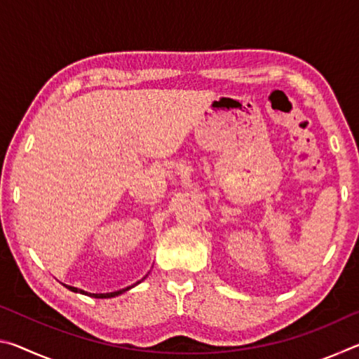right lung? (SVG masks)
I'll list each match as a JSON object with an SVG mask.
<instances>
[{"instance_id": "obj_1", "label": "right lung", "mask_w": 359, "mask_h": 359, "mask_svg": "<svg viewBox=\"0 0 359 359\" xmlns=\"http://www.w3.org/2000/svg\"><path fill=\"white\" fill-rule=\"evenodd\" d=\"M147 277V276H145ZM144 277V278H145ZM144 278H141V280L139 282H136L135 285H131V287H126V288H123V290H117V291H112V293H88V291H83V290H81V288H76V287H71V285H65L66 288L68 290H71V291H74V293H81V294H85V296H90V297H96V299H109V297H115V296H120V294H123L125 291H128V290H131L133 287H136L137 283H141Z\"/></svg>"}]
</instances>
